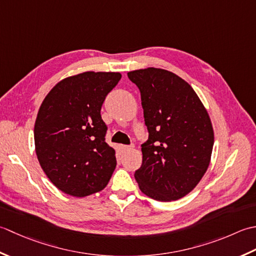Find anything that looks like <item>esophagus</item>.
Returning <instances> with one entry per match:
<instances>
[{"label": "esophagus", "mask_w": 256, "mask_h": 256, "mask_svg": "<svg viewBox=\"0 0 256 256\" xmlns=\"http://www.w3.org/2000/svg\"><path fill=\"white\" fill-rule=\"evenodd\" d=\"M120 149H122V151H129V150H132V149H134V146L122 144V146H120Z\"/></svg>", "instance_id": "1"}]
</instances>
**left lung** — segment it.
Wrapping results in <instances>:
<instances>
[{"mask_svg":"<svg viewBox=\"0 0 256 256\" xmlns=\"http://www.w3.org/2000/svg\"><path fill=\"white\" fill-rule=\"evenodd\" d=\"M128 77L140 90L149 132L134 178L151 199L178 200L194 189L210 164V117L194 88L174 72L149 67Z\"/></svg>","mask_w":256,"mask_h":256,"instance_id":"1","label":"left lung"}]
</instances>
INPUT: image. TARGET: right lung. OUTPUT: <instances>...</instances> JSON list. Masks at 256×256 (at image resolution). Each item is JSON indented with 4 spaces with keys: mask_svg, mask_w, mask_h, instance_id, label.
<instances>
[{
    "mask_svg": "<svg viewBox=\"0 0 256 256\" xmlns=\"http://www.w3.org/2000/svg\"><path fill=\"white\" fill-rule=\"evenodd\" d=\"M120 78V72H82L60 80L42 102L36 154L52 184L67 194H96L110 180L117 161L100 109Z\"/></svg>",
    "mask_w": 256,
    "mask_h": 256,
    "instance_id": "1",
    "label": "right lung"
}]
</instances>
